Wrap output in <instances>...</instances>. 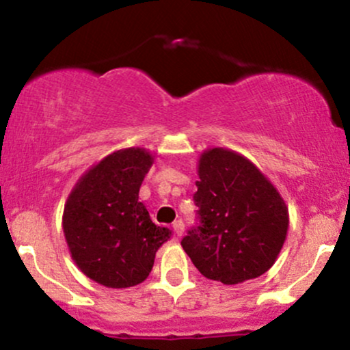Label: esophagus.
I'll use <instances>...</instances> for the list:
<instances>
[{
	"label": "esophagus",
	"instance_id": "34e87169",
	"mask_svg": "<svg viewBox=\"0 0 350 350\" xmlns=\"http://www.w3.org/2000/svg\"><path fill=\"white\" fill-rule=\"evenodd\" d=\"M172 230H174L176 237L183 235L184 234V222H183V220H174V224H172Z\"/></svg>",
	"mask_w": 350,
	"mask_h": 350
}]
</instances>
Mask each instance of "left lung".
Here are the masks:
<instances>
[{"label":"left lung","mask_w":350,"mask_h":350,"mask_svg":"<svg viewBox=\"0 0 350 350\" xmlns=\"http://www.w3.org/2000/svg\"><path fill=\"white\" fill-rule=\"evenodd\" d=\"M198 172V224L180 242L184 252L208 280L237 284L258 278L286 240L283 198L255 164L226 148L204 151Z\"/></svg>","instance_id":"8db88e82"}]
</instances>
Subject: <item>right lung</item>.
<instances>
[{"instance_id":"right-lung-1","label":"right lung","mask_w":350,"mask_h":350,"mask_svg":"<svg viewBox=\"0 0 350 350\" xmlns=\"http://www.w3.org/2000/svg\"><path fill=\"white\" fill-rule=\"evenodd\" d=\"M150 151L126 148L108 154L72 189L62 227L75 265L107 288H130L151 273L171 230L158 227L138 200L152 164Z\"/></svg>"}]
</instances>
